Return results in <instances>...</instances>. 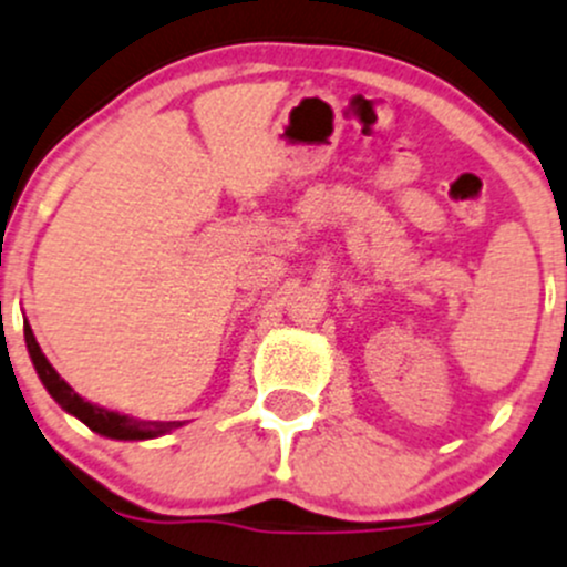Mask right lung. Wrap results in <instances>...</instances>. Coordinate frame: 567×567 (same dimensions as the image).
I'll return each mask as SVG.
<instances>
[{
  "mask_svg": "<svg viewBox=\"0 0 567 567\" xmlns=\"http://www.w3.org/2000/svg\"><path fill=\"white\" fill-rule=\"evenodd\" d=\"M24 340H27V351H30V360L32 365H35L38 377H41L43 388L49 390V395H52V399L58 401L69 415L80 417L87 430L99 432V435L104 437H113V441H152V437H161L166 435V432L183 426V421H137V417L121 415V412H110L104 410V406L91 404V401H85L82 395H76L74 388H71L65 379H60V373L54 371L52 362L43 357L30 323H24Z\"/></svg>",
  "mask_w": 567,
  "mask_h": 567,
  "instance_id": "right-lung-1",
  "label": "right lung"
}]
</instances>
